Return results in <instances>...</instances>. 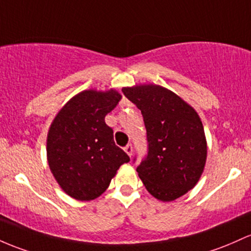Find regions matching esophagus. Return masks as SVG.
I'll list each match as a JSON object with an SVG mask.
<instances>
[{
	"label": "esophagus",
	"instance_id": "obj_1",
	"mask_svg": "<svg viewBox=\"0 0 251 251\" xmlns=\"http://www.w3.org/2000/svg\"><path fill=\"white\" fill-rule=\"evenodd\" d=\"M124 150H125V152L131 157L132 152H133V147H132V144H127L125 148H124Z\"/></svg>",
	"mask_w": 251,
	"mask_h": 251
}]
</instances>
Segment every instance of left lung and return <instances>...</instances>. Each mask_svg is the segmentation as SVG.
<instances>
[{"mask_svg":"<svg viewBox=\"0 0 251 251\" xmlns=\"http://www.w3.org/2000/svg\"><path fill=\"white\" fill-rule=\"evenodd\" d=\"M123 93L140 109L147 128L148 152L137 167L140 180L162 201L182 197L199 181L207 155L199 115L159 85L124 88Z\"/></svg>","mask_w":251,"mask_h":251,"instance_id":"left-lung-1","label":"left lung"}]
</instances>
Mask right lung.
<instances>
[{"mask_svg": "<svg viewBox=\"0 0 251 251\" xmlns=\"http://www.w3.org/2000/svg\"><path fill=\"white\" fill-rule=\"evenodd\" d=\"M121 95L115 90H84L60 109L48 136L50 169L63 191L88 201L108 188L113 176L130 157L113 139L104 117Z\"/></svg>", "mask_w": 251, "mask_h": 251, "instance_id": "1", "label": "right lung"}]
</instances>
